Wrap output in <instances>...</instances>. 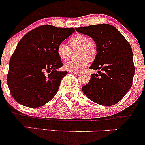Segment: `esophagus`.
<instances>
[{"label": "esophagus", "mask_w": 145, "mask_h": 145, "mask_svg": "<svg viewBox=\"0 0 145 145\" xmlns=\"http://www.w3.org/2000/svg\"><path fill=\"white\" fill-rule=\"evenodd\" d=\"M69 72L71 74H79V71H69Z\"/></svg>", "instance_id": "esophagus-1"}]
</instances>
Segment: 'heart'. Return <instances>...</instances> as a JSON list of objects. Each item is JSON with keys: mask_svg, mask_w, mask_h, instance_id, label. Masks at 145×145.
<instances>
[{"mask_svg": "<svg viewBox=\"0 0 145 145\" xmlns=\"http://www.w3.org/2000/svg\"><path fill=\"white\" fill-rule=\"evenodd\" d=\"M70 48L64 43H59L57 47V54L62 61H66L70 57L71 50L78 48L76 52L78 59L67 61L64 64V68L67 71H78L86 67L89 62V59L93 60L97 55L95 43L88 40V37L82 34H76L69 40Z\"/></svg>", "mask_w": 145, "mask_h": 145, "instance_id": "obj_1", "label": "heart"}]
</instances>
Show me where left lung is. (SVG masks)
Instances as JSON below:
<instances>
[{
    "mask_svg": "<svg viewBox=\"0 0 145 145\" xmlns=\"http://www.w3.org/2000/svg\"><path fill=\"white\" fill-rule=\"evenodd\" d=\"M93 39L97 55L90 69L102 70L100 76L91 74L90 81L82 87L90 100L102 106L118 103L132 86L135 74L132 48L122 33L108 24L75 28Z\"/></svg>",
    "mask_w": 145,
    "mask_h": 145,
    "instance_id": "1",
    "label": "left lung"
}]
</instances>
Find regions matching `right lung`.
<instances>
[{
  "label": "right lung",
  "mask_w": 145,
  "mask_h": 145,
  "mask_svg": "<svg viewBox=\"0 0 145 145\" xmlns=\"http://www.w3.org/2000/svg\"><path fill=\"white\" fill-rule=\"evenodd\" d=\"M75 31L74 28L43 25L28 32L10 58L7 83L20 105L36 108L55 97L67 71H59L62 60L57 47Z\"/></svg>",
  "instance_id": "obj_1"
}]
</instances>
